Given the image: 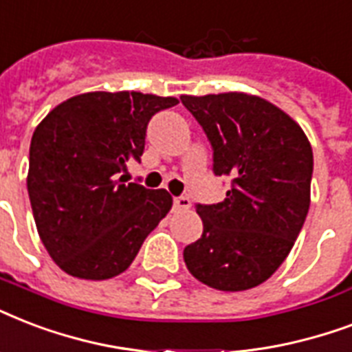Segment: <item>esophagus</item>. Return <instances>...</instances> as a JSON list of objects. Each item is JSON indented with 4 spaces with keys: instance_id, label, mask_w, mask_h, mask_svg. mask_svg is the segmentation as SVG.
I'll use <instances>...</instances> for the list:
<instances>
[{
    "instance_id": "esophagus-1",
    "label": "esophagus",
    "mask_w": 352,
    "mask_h": 352,
    "mask_svg": "<svg viewBox=\"0 0 352 352\" xmlns=\"http://www.w3.org/2000/svg\"><path fill=\"white\" fill-rule=\"evenodd\" d=\"M189 207L190 200L187 196H176V198H174V209H182V211H185V209H189Z\"/></svg>"
}]
</instances>
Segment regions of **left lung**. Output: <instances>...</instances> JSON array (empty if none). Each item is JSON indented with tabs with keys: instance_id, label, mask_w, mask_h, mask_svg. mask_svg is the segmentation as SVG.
Instances as JSON below:
<instances>
[{
	"instance_id": "obj_1",
	"label": "left lung",
	"mask_w": 352,
	"mask_h": 352,
	"mask_svg": "<svg viewBox=\"0 0 352 352\" xmlns=\"http://www.w3.org/2000/svg\"><path fill=\"white\" fill-rule=\"evenodd\" d=\"M213 148V173L230 176L224 201L196 204L201 236L184 261L207 287L241 292L288 257L310 207L312 146L298 122L246 94L182 95Z\"/></svg>"
}]
</instances>
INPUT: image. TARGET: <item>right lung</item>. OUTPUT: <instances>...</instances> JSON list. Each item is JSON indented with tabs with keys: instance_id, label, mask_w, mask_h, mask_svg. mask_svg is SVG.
I'll use <instances>...</instances> for the list:
<instances>
[{
	"instance_id": "1",
	"label": "right lung",
	"mask_w": 352,
	"mask_h": 352,
	"mask_svg": "<svg viewBox=\"0 0 352 352\" xmlns=\"http://www.w3.org/2000/svg\"><path fill=\"white\" fill-rule=\"evenodd\" d=\"M176 104L174 97L94 91L64 100L36 126L27 190L38 235L65 274H122L170 211L167 190L122 184L119 174L141 162L152 116Z\"/></svg>"
}]
</instances>
